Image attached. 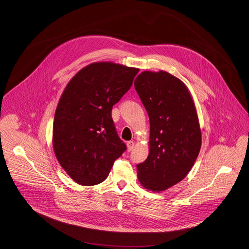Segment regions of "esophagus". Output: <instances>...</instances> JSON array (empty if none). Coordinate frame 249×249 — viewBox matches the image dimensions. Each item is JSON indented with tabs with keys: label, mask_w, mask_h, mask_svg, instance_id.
Segmentation results:
<instances>
[{
	"label": "esophagus",
	"mask_w": 249,
	"mask_h": 249,
	"mask_svg": "<svg viewBox=\"0 0 249 249\" xmlns=\"http://www.w3.org/2000/svg\"><path fill=\"white\" fill-rule=\"evenodd\" d=\"M134 140H132V141H129L128 143H127V149H128V151L129 152H131L133 149H134Z\"/></svg>",
	"instance_id": "34e87169"
}]
</instances>
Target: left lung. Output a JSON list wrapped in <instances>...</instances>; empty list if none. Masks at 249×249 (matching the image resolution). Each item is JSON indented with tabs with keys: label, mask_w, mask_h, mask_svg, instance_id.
I'll return each mask as SVG.
<instances>
[{
	"label": "left lung",
	"mask_w": 249,
	"mask_h": 249,
	"mask_svg": "<svg viewBox=\"0 0 249 249\" xmlns=\"http://www.w3.org/2000/svg\"><path fill=\"white\" fill-rule=\"evenodd\" d=\"M134 88L150 119L149 155L136 166L140 184L163 192L181 182L192 170L202 145L192 94L178 77L166 71H144Z\"/></svg>",
	"instance_id": "obj_1"
}]
</instances>
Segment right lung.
Returning a JSON list of instances; mask_svg holds the SVG:
<instances>
[{"instance_id":"right-lung-1","label":"right lung","mask_w":249,"mask_h":249,"mask_svg":"<svg viewBox=\"0 0 249 249\" xmlns=\"http://www.w3.org/2000/svg\"><path fill=\"white\" fill-rule=\"evenodd\" d=\"M138 71L111 61L93 62L66 85L55 112L53 150L61 168L77 184L103 182L126 150L116 134L112 109Z\"/></svg>"}]
</instances>
